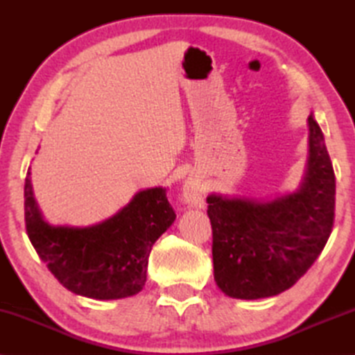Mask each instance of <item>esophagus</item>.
Masks as SVG:
<instances>
[{"label": "esophagus", "instance_id": "obj_1", "mask_svg": "<svg viewBox=\"0 0 355 355\" xmlns=\"http://www.w3.org/2000/svg\"><path fill=\"white\" fill-rule=\"evenodd\" d=\"M183 199L192 208H203L202 186L199 178H188L183 186Z\"/></svg>", "mask_w": 355, "mask_h": 355}]
</instances>
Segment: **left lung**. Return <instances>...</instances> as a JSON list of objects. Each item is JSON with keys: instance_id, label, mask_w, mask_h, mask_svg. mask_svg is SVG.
Instances as JSON below:
<instances>
[{"instance_id": "obj_1", "label": "left lung", "mask_w": 355, "mask_h": 355, "mask_svg": "<svg viewBox=\"0 0 355 355\" xmlns=\"http://www.w3.org/2000/svg\"><path fill=\"white\" fill-rule=\"evenodd\" d=\"M299 186L266 197H207L214 280L233 299H264L291 288L321 254L335 211V173L313 112Z\"/></svg>"}]
</instances>
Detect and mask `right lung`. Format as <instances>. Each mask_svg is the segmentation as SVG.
I'll return each instance as SVG.
<instances>
[{
	"label": "right lung",
	"instance_id": "right-lung-1",
	"mask_svg": "<svg viewBox=\"0 0 355 355\" xmlns=\"http://www.w3.org/2000/svg\"><path fill=\"white\" fill-rule=\"evenodd\" d=\"M175 218L166 188L156 186L137 191L127 205L97 224L53 225L35 202L31 167L26 173L29 241L59 284L84 297L114 300L139 293L147 280L152 245Z\"/></svg>",
	"mask_w": 355,
	"mask_h": 355
}]
</instances>
